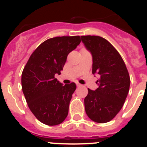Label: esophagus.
<instances>
[{
  "label": "esophagus",
  "instance_id": "obj_1",
  "mask_svg": "<svg viewBox=\"0 0 147 147\" xmlns=\"http://www.w3.org/2000/svg\"><path fill=\"white\" fill-rule=\"evenodd\" d=\"M76 86H77V87H81L82 86V85H81V84H80V83L76 82Z\"/></svg>",
  "mask_w": 147,
  "mask_h": 147
}]
</instances>
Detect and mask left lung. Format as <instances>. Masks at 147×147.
<instances>
[{
    "instance_id": "1",
    "label": "left lung",
    "mask_w": 147,
    "mask_h": 147,
    "mask_svg": "<svg viewBox=\"0 0 147 147\" xmlns=\"http://www.w3.org/2000/svg\"><path fill=\"white\" fill-rule=\"evenodd\" d=\"M82 42L93 58V74L99 75L98 88L88 89L85 98L86 114L92 121L106 123L123 107L129 92L130 79L119 53L107 40L98 36H82Z\"/></svg>"
}]
</instances>
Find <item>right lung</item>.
<instances>
[{
    "label": "right lung",
    "instance_id": "obj_1",
    "mask_svg": "<svg viewBox=\"0 0 147 147\" xmlns=\"http://www.w3.org/2000/svg\"><path fill=\"white\" fill-rule=\"evenodd\" d=\"M80 42V36L45 40L32 53L22 73V89L28 107L46 125L61 124L68 114L76 84L63 85L54 76L60 74L68 54Z\"/></svg>",
    "mask_w": 147,
    "mask_h": 147
}]
</instances>
